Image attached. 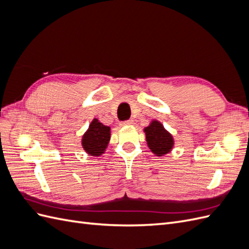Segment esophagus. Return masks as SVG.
Listing matches in <instances>:
<instances>
[{"label": "esophagus", "instance_id": "34e87169", "mask_svg": "<svg viewBox=\"0 0 249 249\" xmlns=\"http://www.w3.org/2000/svg\"><path fill=\"white\" fill-rule=\"evenodd\" d=\"M134 124L133 119H129V120H124V122L122 123V125H131Z\"/></svg>", "mask_w": 249, "mask_h": 249}]
</instances>
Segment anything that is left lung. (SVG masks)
Instances as JSON below:
<instances>
[{
  "label": "left lung",
  "mask_w": 249,
  "mask_h": 249,
  "mask_svg": "<svg viewBox=\"0 0 249 249\" xmlns=\"http://www.w3.org/2000/svg\"><path fill=\"white\" fill-rule=\"evenodd\" d=\"M144 131L148 147L154 154L162 156L170 152L173 145L172 136L160 123L153 122L149 126L145 127Z\"/></svg>",
  "instance_id": "obj_1"
}]
</instances>
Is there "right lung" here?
<instances>
[{
  "instance_id": "1",
  "label": "right lung",
  "mask_w": 249,
  "mask_h": 249,
  "mask_svg": "<svg viewBox=\"0 0 249 249\" xmlns=\"http://www.w3.org/2000/svg\"><path fill=\"white\" fill-rule=\"evenodd\" d=\"M110 140V127L104 125L97 119H93L88 131L82 139V145L91 156H101L106 149Z\"/></svg>"
}]
</instances>
